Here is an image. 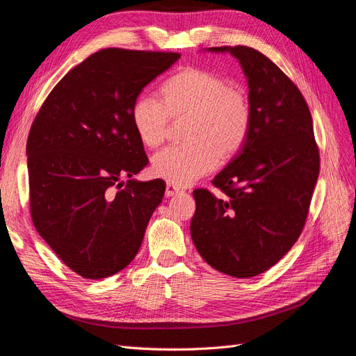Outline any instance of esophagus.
Wrapping results in <instances>:
<instances>
[{
    "label": "esophagus",
    "mask_w": 356,
    "mask_h": 356,
    "mask_svg": "<svg viewBox=\"0 0 356 356\" xmlns=\"http://www.w3.org/2000/svg\"><path fill=\"white\" fill-rule=\"evenodd\" d=\"M178 193H181L179 187H175L174 184H166V197H172V196H177Z\"/></svg>",
    "instance_id": "obj_1"
}]
</instances>
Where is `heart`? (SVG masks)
Segmentation results:
<instances>
[{"label":"heart","mask_w":356,"mask_h":356,"mask_svg":"<svg viewBox=\"0 0 356 356\" xmlns=\"http://www.w3.org/2000/svg\"><path fill=\"white\" fill-rule=\"evenodd\" d=\"M170 117L190 118L186 127L188 143L157 153L153 174L181 187L217 168L220 156L239 152L250 135L252 111L242 89L229 88L213 72L184 68L161 86V101L144 95L132 108L136 135L149 148L165 141Z\"/></svg>","instance_id":"b5f03b06"}]
</instances>
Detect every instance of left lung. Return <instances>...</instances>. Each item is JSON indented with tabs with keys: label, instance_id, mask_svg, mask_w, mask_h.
<instances>
[{
	"label": "left lung",
	"instance_id": "obj_1",
	"mask_svg": "<svg viewBox=\"0 0 356 356\" xmlns=\"http://www.w3.org/2000/svg\"><path fill=\"white\" fill-rule=\"evenodd\" d=\"M239 60L252 122L245 144L212 184L225 197L195 190L190 233L215 270L252 277L275 266L305 227L319 175L309 106L297 86L252 47H209Z\"/></svg>",
	"mask_w": 356,
	"mask_h": 356
}]
</instances>
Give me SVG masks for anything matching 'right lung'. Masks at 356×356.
Returning <instances> with one entry per match:
<instances>
[{
	"label": "right lung",
	"instance_id": "obj_1",
	"mask_svg": "<svg viewBox=\"0 0 356 356\" xmlns=\"http://www.w3.org/2000/svg\"><path fill=\"white\" fill-rule=\"evenodd\" d=\"M178 59L163 51H96L55 86L31 126L32 221L86 279L111 276L134 260L163 199V179L132 178L148 165L132 108L145 86Z\"/></svg>",
	"mask_w": 356,
	"mask_h": 356
}]
</instances>
